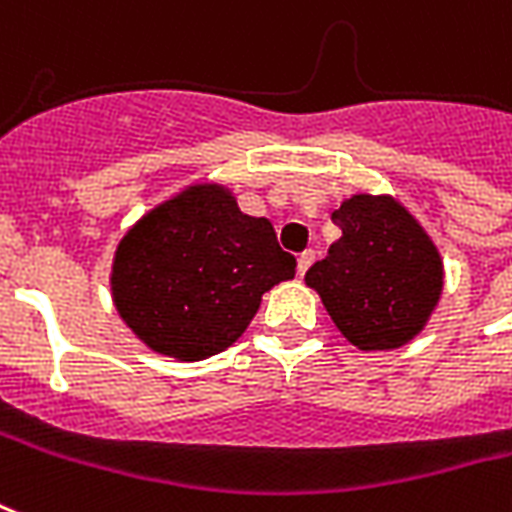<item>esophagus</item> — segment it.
Wrapping results in <instances>:
<instances>
[{
  "label": "esophagus",
  "mask_w": 512,
  "mask_h": 512,
  "mask_svg": "<svg viewBox=\"0 0 512 512\" xmlns=\"http://www.w3.org/2000/svg\"><path fill=\"white\" fill-rule=\"evenodd\" d=\"M312 263H314V249H306V252H301V255H298V274L304 276Z\"/></svg>",
  "instance_id": "1"
}]
</instances>
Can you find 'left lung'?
I'll return each instance as SVG.
<instances>
[{"instance_id": "8db88e82", "label": "left lung", "mask_w": 512, "mask_h": 512, "mask_svg": "<svg viewBox=\"0 0 512 512\" xmlns=\"http://www.w3.org/2000/svg\"><path fill=\"white\" fill-rule=\"evenodd\" d=\"M333 219L342 238L306 271V285L358 350L404 347L426 328L442 295L437 244L391 195L358 192Z\"/></svg>"}]
</instances>
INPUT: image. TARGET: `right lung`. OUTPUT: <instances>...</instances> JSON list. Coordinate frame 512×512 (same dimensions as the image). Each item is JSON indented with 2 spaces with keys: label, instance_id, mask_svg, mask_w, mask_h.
Instances as JSON below:
<instances>
[{
  "label": "right lung",
  "instance_id": "obj_1",
  "mask_svg": "<svg viewBox=\"0 0 512 512\" xmlns=\"http://www.w3.org/2000/svg\"><path fill=\"white\" fill-rule=\"evenodd\" d=\"M295 276L266 217L222 184H192L135 222L116 246L111 293L140 342L179 361L227 350L263 293Z\"/></svg>",
  "mask_w": 512,
  "mask_h": 512
}]
</instances>
